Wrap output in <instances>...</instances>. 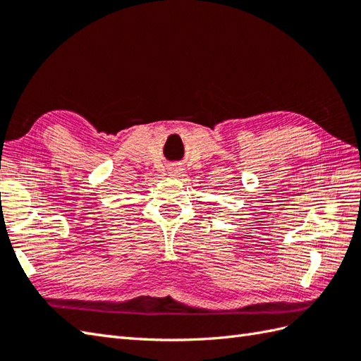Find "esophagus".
Listing matches in <instances>:
<instances>
[{
	"label": "esophagus",
	"mask_w": 361,
	"mask_h": 361,
	"mask_svg": "<svg viewBox=\"0 0 361 361\" xmlns=\"http://www.w3.org/2000/svg\"><path fill=\"white\" fill-rule=\"evenodd\" d=\"M181 171H183V169L180 167V166H172V167H169V173H171V175H180L181 173Z\"/></svg>",
	"instance_id": "1"
}]
</instances>
